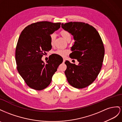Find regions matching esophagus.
<instances>
[{
  "instance_id": "obj_1",
  "label": "esophagus",
  "mask_w": 122,
  "mask_h": 122,
  "mask_svg": "<svg viewBox=\"0 0 122 122\" xmlns=\"http://www.w3.org/2000/svg\"><path fill=\"white\" fill-rule=\"evenodd\" d=\"M65 61V60L64 59H63V63H64Z\"/></svg>"
}]
</instances>
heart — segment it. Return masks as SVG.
<instances>
[{"label": "heart", "instance_id": "b5f03b06", "mask_svg": "<svg viewBox=\"0 0 122 122\" xmlns=\"http://www.w3.org/2000/svg\"><path fill=\"white\" fill-rule=\"evenodd\" d=\"M61 34L62 36L66 40H67L68 39H71V35L69 33L68 31L66 30H62L61 32ZM51 38V45H53L54 43V41L56 38V34L55 33H53L50 36ZM68 53V51L66 50H61V49H59L57 50L56 51H55V54L58 55L59 56H61L64 57Z\"/></svg>", "mask_w": 122, "mask_h": 122}]
</instances>
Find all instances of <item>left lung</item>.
Listing matches in <instances>:
<instances>
[{
	"label": "left lung",
	"instance_id": "1",
	"mask_svg": "<svg viewBox=\"0 0 122 122\" xmlns=\"http://www.w3.org/2000/svg\"><path fill=\"white\" fill-rule=\"evenodd\" d=\"M61 27L74 37L75 41L69 57L79 62L78 65L65 62L67 81L76 88H85L95 80L102 67L105 50L101 38L95 27L87 23L69 22L62 23Z\"/></svg>",
	"mask_w": 122,
	"mask_h": 122
}]
</instances>
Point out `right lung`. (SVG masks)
<instances>
[{
    "label": "right lung",
    "instance_id": "1",
    "mask_svg": "<svg viewBox=\"0 0 122 122\" xmlns=\"http://www.w3.org/2000/svg\"><path fill=\"white\" fill-rule=\"evenodd\" d=\"M60 22H37L26 26L20 34L15 53L17 68L31 88L41 90L46 88L63 62V59L57 54L51 55L46 63L41 59L51 49L50 35L60 28Z\"/></svg>",
    "mask_w": 122,
    "mask_h": 122
}]
</instances>
